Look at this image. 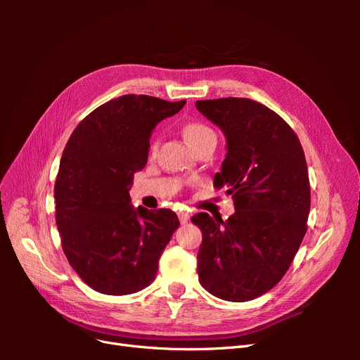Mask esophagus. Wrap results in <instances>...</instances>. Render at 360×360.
<instances>
[{
    "label": "esophagus",
    "instance_id": "obj_1",
    "mask_svg": "<svg viewBox=\"0 0 360 360\" xmlns=\"http://www.w3.org/2000/svg\"><path fill=\"white\" fill-rule=\"evenodd\" d=\"M179 219L181 224H188V221L191 219V214L188 212H180L179 213Z\"/></svg>",
    "mask_w": 360,
    "mask_h": 360
}]
</instances>
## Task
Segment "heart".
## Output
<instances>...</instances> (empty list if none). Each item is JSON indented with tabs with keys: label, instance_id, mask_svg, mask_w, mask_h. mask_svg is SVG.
<instances>
[{
	"label": "heart",
	"instance_id": "heart-1",
	"mask_svg": "<svg viewBox=\"0 0 360 360\" xmlns=\"http://www.w3.org/2000/svg\"><path fill=\"white\" fill-rule=\"evenodd\" d=\"M183 135L186 138L188 143L197 148L200 144H202L204 141L209 139H216L214 130L205 123L201 122H189L183 126ZM158 150V141H151L150 144V155L153 156Z\"/></svg>",
	"mask_w": 360,
	"mask_h": 360
}]
</instances>
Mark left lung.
Listing matches in <instances>:
<instances>
[{"mask_svg": "<svg viewBox=\"0 0 360 360\" xmlns=\"http://www.w3.org/2000/svg\"><path fill=\"white\" fill-rule=\"evenodd\" d=\"M195 106L226 136L228 153L213 186H225L236 207L226 221L192 217L202 233L200 284L219 299L248 302L278 284L307 234V159L294 130L264 105L224 97Z\"/></svg>", "mask_w": 360, "mask_h": 360, "instance_id": "obj_1", "label": "left lung"}]
</instances>
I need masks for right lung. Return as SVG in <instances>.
<instances>
[{
	"label": "right lung",
	"instance_id": "1",
	"mask_svg": "<svg viewBox=\"0 0 360 360\" xmlns=\"http://www.w3.org/2000/svg\"><path fill=\"white\" fill-rule=\"evenodd\" d=\"M186 103L146 94L96 108L64 147L53 198L61 246L93 290L123 296L153 282L180 222L169 209H134L129 188L148 158L151 130Z\"/></svg>",
	"mask_w": 360,
	"mask_h": 360
}]
</instances>
